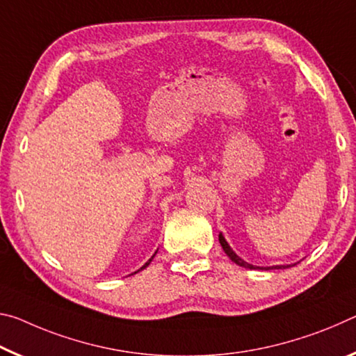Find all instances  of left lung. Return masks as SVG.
<instances>
[{"instance_id":"obj_1","label":"left lung","mask_w":356,"mask_h":356,"mask_svg":"<svg viewBox=\"0 0 356 356\" xmlns=\"http://www.w3.org/2000/svg\"><path fill=\"white\" fill-rule=\"evenodd\" d=\"M219 243H220V246H222V249H224V252L229 255V259L233 261V264H236V265H240V266H243V268H249V270H284V268H289V266H293V265H276V266H254V265H250V264H248V261H244L241 257H238V255L233 252L232 250V248L229 246V243L225 241V238L222 236V233H219Z\"/></svg>"}]
</instances>
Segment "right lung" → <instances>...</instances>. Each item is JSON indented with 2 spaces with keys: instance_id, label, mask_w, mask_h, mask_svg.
<instances>
[{
  "instance_id": "1",
  "label": "right lung",
  "mask_w": 356,
  "mask_h": 356,
  "mask_svg": "<svg viewBox=\"0 0 356 356\" xmlns=\"http://www.w3.org/2000/svg\"><path fill=\"white\" fill-rule=\"evenodd\" d=\"M154 255H156V252H154ZM154 255H153V257H154ZM153 257H151V259L147 261V264H145L142 268H140V270H145V268H147V266L151 264V260H153ZM140 270H138V271H140ZM138 271H136V273H138Z\"/></svg>"
}]
</instances>
